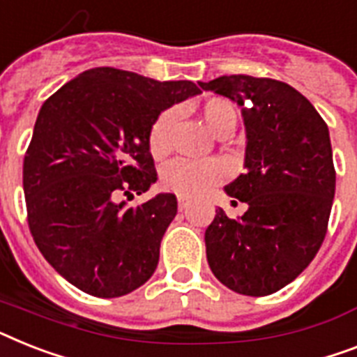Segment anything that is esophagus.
<instances>
[{
	"label": "esophagus",
	"mask_w": 357,
	"mask_h": 357,
	"mask_svg": "<svg viewBox=\"0 0 357 357\" xmlns=\"http://www.w3.org/2000/svg\"><path fill=\"white\" fill-rule=\"evenodd\" d=\"M188 205V198H185V196H178V207L179 211H185Z\"/></svg>",
	"instance_id": "34e87169"
}]
</instances>
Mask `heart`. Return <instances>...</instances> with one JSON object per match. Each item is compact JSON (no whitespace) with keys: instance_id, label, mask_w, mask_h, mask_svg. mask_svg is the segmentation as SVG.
<instances>
[{"instance_id":"obj_1","label":"heart","mask_w":357,"mask_h":357,"mask_svg":"<svg viewBox=\"0 0 357 357\" xmlns=\"http://www.w3.org/2000/svg\"><path fill=\"white\" fill-rule=\"evenodd\" d=\"M202 121L214 135L224 130H233L236 124V109L225 98H208L199 108ZM176 123V112L167 109L153 121L149 132V149L153 158H165L170 152V132ZM225 167L216 159L194 163L187 159H176L161 170V185L179 196H198L222 181Z\"/></svg>"}]
</instances>
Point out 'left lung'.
I'll use <instances>...</instances> for the list:
<instances>
[{"mask_svg":"<svg viewBox=\"0 0 357 357\" xmlns=\"http://www.w3.org/2000/svg\"><path fill=\"white\" fill-rule=\"evenodd\" d=\"M199 88L242 106L245 126V172L224 190L248 211L231 220L216 208L205 231L208 268L236 294H275L308 268L326 234L335 194L328 126L273 78L225 75Z\"/></svg>","mask_w":357,"mask_h":357,"instance_id":"8db88e82","label":"left lung"}]
</instances>
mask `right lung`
<instances>
[{
  "mask_svg": "<svg viewBox=\"0 0 357 357\" xmlns=\"http://www.w3.org/2000/svg\"><path fill=\"white\" fill-rule=\"evenodd\" d=\"M198 93L190 80L95 68L40 108L23 159L29 229L45 260L78 289L112 299L153 275L176 196L155 194L135 207L124 198L158 179L149 149L153 121Z\"/></svg>",
  "mask_w": 357,
  "mask_h": 357,
  "instance_id": "obj_1",
  "label": "right lung"
}]
</instances>
